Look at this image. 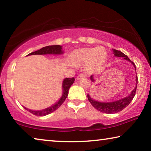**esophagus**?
Instances as JSON below:
<instances>
[{
  "label": "esophagus",
  "mask_w": 151,
  "mask_h": 151,
  "mask_svg": "<svg viewBox=\"0 0 151 151\" xmlns=\"http://www.w3.org/2000/svg\"><path fill=\"white\" fill-rule=\"evenodd\" d=\"M85 75H84V74H80V75H78L77 76V77H76V79H77V80H79V79H81L82 78L85 77Z\"/></svg>",
  "instance_id": "obj_1"
}]
</instances>
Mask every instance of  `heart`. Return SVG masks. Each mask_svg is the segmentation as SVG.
<instances>
[{
    "instance_id": "heart-1",
    "label": "heart",
    "mask_w": 151,
    "mask_h": 151,
    "mask_svg": "<svg viewBox=\"0 0 151 151\" xmlns=\"http://www.w3.org/2000/svg\"><path fill=\"white\" fill-rule=\"evenodd\" d=\"M106 52L103 48H83L76 50L71 53L70 60L75 65H84L86 64V69L93 72L104 63Z\"/></svg>"
}]
</instances>
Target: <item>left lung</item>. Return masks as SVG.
<instances>
[{"mask_svg": "<svg viewBox=\"0 0 151 151\" xmlns=\"http://www.w3.org/2000/svg\"><path fill=\"white\" fill-rule=\"evenodd\" d=\"M112 52H113V54L114 55L115 57H123L124 59H126L127 60H129V62L132 63L134 66L135 70H136V66L134 65V63L130 60L129 57H128L126 55H124V53H122L121 51L116 50V49H112ZM91 79L92 81H94L93 75L91 76ZM136 82H137L136 87H135L134 90L132 91L131 94H130L129 96L125 97V98L122 99L121 100H119L114 102H111V103H101V102L93 100V99L90 97V96H89V94L87 95L88 99L94 108H95L96 110H98L99 111L104 112V113H106V114L116 113V112H119L120 111H122V110H123L124 108H126V107L131 103V101H132V99H133L134 96H135V94H136L137 83H138L137 75L136 76Z\"/></svg>", "mask_w": 151, "mask_h": 151, "instance_id": "8db88e82", "label": "left lung"}]
</instances>
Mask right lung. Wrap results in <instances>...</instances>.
<instances>
[{
	"label": "right lung",
	"mask_w": 151,
	"mask_h": 151,
	"mask_svg": "<svg viewBox=\"0 0 151 151\" xmlns=\"http://www.w3.org/2000/svg\"><path fill=\"white\" fill-rule=\"evenodd\" d=\"M63 48L60 45H52V46H47V47H45L42 48H40V50L35 51L30 53L28 55H47V54H56V55H59L63 54ZM27 55V56H28ZM74 81H75V78H66L65 80L63 81V96H61V98L58 103L54 104L53 106H51L50 107H48L47 109L41 110V111H32V110H29L27 108H24L29 111L30 112H31L32 114H35L37 116H43L47 114H49L52 113V112L55 111L56 110L58 109L59 107L62 105V104L65 102V99L68 96V90L70 87V86L73 85Z\"/></svg>",
	"instance_id": "add662e5"
}]
</instances>
